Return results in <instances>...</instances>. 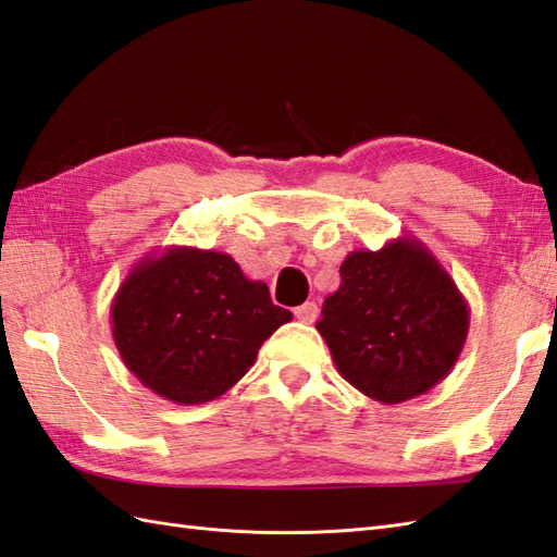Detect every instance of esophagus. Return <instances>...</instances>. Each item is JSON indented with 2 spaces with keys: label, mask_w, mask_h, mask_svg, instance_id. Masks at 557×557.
<instances>
[{
  "label": "esophagus",
  "mask_w": 557,
  "mask_h": 557,
  "mask_svg": "<svg viewBox=\"0 0 557 557\" xmlns=\"http://www.w3.org/2000/svg\"><path fill=\"white\" fill-rule=\"evenodd\" d=\"M294 315L296 320L304 322V325H310V322H315L318 318V306L313 301H306L299 308H294Z\"/></svg>",
  "instance_id": "34e87169"
}]
</instances>
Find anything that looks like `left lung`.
<instances>
[{"mask_svg":"<svg viewBox=\"0 0 557 557\" xmlns=\"http://www.w3.org/2000/svg\"><path fill=\"white\" fill-rule=\"evenodd\" d=\"M339 273L315 327L348 384L394 406L448 377L468 339L470 306L420 239L351 251Z\"/></svg>","mask_w":557,"mask_h":557,"instance_id":"obj_1","label":"left lung"}]
</instances>
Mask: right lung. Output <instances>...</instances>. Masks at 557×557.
Instances as JSON below:
<instances>
[{"label":"right lung","mask_w":557,"mask_h":557,"mask_svg":"<svg viewBox=\"0 0 557 557\" xmlns=\"http://www.w3.org/2000/svg\"><path fill=\"white\" fill-rule=\"evenodd\" d=\"M292 320L230 253L165 247L141 258L111 304L113 342L135 377L173 404L223 396Z\"/></svg>","instance_id":"right-lung-1"}]
</instances>
